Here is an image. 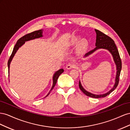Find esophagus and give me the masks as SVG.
<instances>
[{"label": "esophagus", "mask_w": 130, "mask_h": 130, "mask_svg": "<svg viewBox=\"0 0 130 130\" xmlns=\"http://www.w3.org/2000/svg\"><path fill=\"white\" fill-rule=\"evenodd\" d=\"M76 66V65L75 64H74L73 62H70V63H69L68 64H67V65L66 66V68L67 69H71L72 68H75Z\"/></svg>", "instance_id": "esophagus-1"}]
</instances>
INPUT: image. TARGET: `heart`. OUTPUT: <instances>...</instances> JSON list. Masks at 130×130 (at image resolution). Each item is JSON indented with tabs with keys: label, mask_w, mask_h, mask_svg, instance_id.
Segmentation results:
<instances>
[{
	"label": "heart",
	"mask_w": 130,
	"mask_h": 130,
	"mask_svg": "<svg viewBox=\"0 0 130 130\" xmlns=\"http://www.w3.org/2000/svg\"><path fill=\"white\" fill-rule=\"evenodd\" d=\"M79 41H80V39L79 38H77H77L74 39L73 43H76L79 42ZM86 44H87L86 41H85V40L83 41L81 43H80V48H84L85 46H86Z\"/></svg>",
	"instance_id": "heart-1"
}]
</instances>
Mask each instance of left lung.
I'll return each mask as SVG.
<instances>
[{"label": "left lung", "mask_w": 130, "mask_h": 130, "mask_svg": "<svg viewBox=\"0 0 130 130\" xmlns=\"http://www.w3.org/2000/svg\"><path fill=\"white\" fill-rule=\"evenodd\" d=\"M95 31L96 33V47L94 50L90 51V52H88L86 55L85 57H87L88 55L91 54L95 52L96 50H97L100 48H103L108 50L111 54H112L115 63L117 65V75L116 78V83H115L113 88L111 89L109 91H108L107 93L102 95H95L93 94H91L89 92H88L82 86L80 82H79V89L81 90L84 94H86L87 96L89 97L92 98H105L107 95H109L111 92L113 91L117 87L118 85L119 84V77L120 75V72L122 68V63L120 57L119 53V51L117 49V47L115 44V42L113 40L110 38L108 35H106L104 33L100 31L97 29H95Z\"/></svg>", "instance_id": "obj_1"}]
</instances>
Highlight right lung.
<instances>
[{
	"mask_svg": "<svg viewBox=\"0 0 130 130\" xmlns=\"http://www.w3.org/2000/svg\"><path fill=\"white\" fill-rule=\"evenodd\" d=\"M42 29H41V30H39L34 31L31 32L30 33H29V34H27L24 35L23 36H22V38H21L19 40L17 41V43L15 44V46H14V47H13V51L12 52V54L10 55V57L9 59L8 60V62H7V65H8L9 70V68H10V64L11 62V61L12 60V59L13 58L14 54L16 53L18 49L21 46L23 45L25 41H27L32 40V39H35L36 38H40V37H42ZM63 72H64V70L60 69L59 70H58V71L55 72V73L54 74V75L53 76V84L52 88L51 90L49 92V93L48 94V95L46 96L49 95V94H50V92L51 91V90H52V89L55 87V84H56L57 80L58 79V77Z\"/></svg>",
	"mask_w": 130,
	"mask_h": 130,
	"instance_id": "add662e5",
	"label": "right lung"
}]
</instances>
